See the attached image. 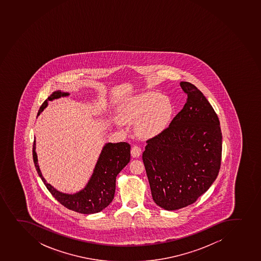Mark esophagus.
<instances>
[{
    "mask_svg": "<svg viewBox=\"0 0 261 261\" xmlns=\"http://www.w3.org/2000/svg\"><path fill=\"white\" fill-rule=\"evenodd\" d=\"M131 154H132L134 158L140 157V154H141V148H140V146H133L132 150H131Z\"/></svg>",
    "mask_w": 261,
    "mask_h": 261,
    "instance_id": "34e87169",
    "label": "esophagus"
}]
</instances>
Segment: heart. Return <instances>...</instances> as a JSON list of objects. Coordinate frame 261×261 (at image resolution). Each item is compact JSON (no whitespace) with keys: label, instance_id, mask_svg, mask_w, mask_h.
I'll return each mask as SVG.
<instances>
[{"label":"heart","instance_id":"obj_1","mask_svg":"<svg viewBox=\"0 0 261 261\" xmlns=\"http://www.w3.org/2000/svg\"><path fill=\"white\" fill-rule=\"evenodd\" d=\"M173 113L171 100L158 92L133 96L121 107L120 117L126 123H138L142 137H154L168 126Z\"/></svg>","mask_w":261,"mask_h":261}]
</instances>
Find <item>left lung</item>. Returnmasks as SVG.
<instances>
[{"mask_svg": "<svg viewBox=\"0 0 261 261\" xmlns=\"http://www.w3.org/2000/svg\"><path fill=\"white\" fill-rule=\"evenodd\" d=\"M187 101L167 128L146 141L142 154L152 199L166 211L192 204L218 176L222 131L203 94L189 82Z\"/></svg>", "mask_w": 261, "mask_h": 261, "instance_id": "left-lung-1", "label": "left lung"}]
</instances>
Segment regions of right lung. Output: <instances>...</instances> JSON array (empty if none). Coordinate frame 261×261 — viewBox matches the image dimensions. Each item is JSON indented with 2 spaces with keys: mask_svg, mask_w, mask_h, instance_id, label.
I'll list each match as a JSON object with an SVG mask.
<instances>
[{
  "mask_svg": "<svg viewBox=\"0 0 261 261\" xmlns=\"http://www.w3.org/2000/svg\"><path fill=\"white\" fill-rule=\"evenodd\" d=\"M68 95H70L69 93L63 92L61 90L54 91L43 102L38 112V116L47 107L48 101ZM35 148L34 140L33 158L35 168L50 193L55 199L70 211L90 215L98 213L112 202L115 196L116 177L130 161L131 146L126 142L105 144L87 185L75 194L63 193L45 181L38 165Z\"/></svg>",
  "mask_w": 261,
  "mask_h": 261,
  "instance_id": "right-lung-1",
  "label": "right lung"
}]
</instances>
